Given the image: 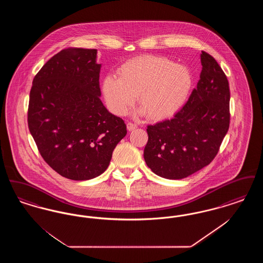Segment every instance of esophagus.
Here are the masks:
<instances>
[{"instance_id":"1","label":"esophagus","mask_w":263,"mask_h":263,"mask_svg":"<svg viewBox=\"0 0 263 263\" xmlns=\"http://www.w3.org/2000/svg\"><path fill=\"white\" fill-rule=\"evenodd\" d=\"M136 128H137L136 124L131 123V122H128V123H127V130H128V131H133V130H135Z\"/></svg>"}]
</instances>
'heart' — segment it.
Instances as JSON below:
<instances>
[{"instance_id": "1", "label": "heart", "mask_w": 263, "mask_h": 263, "mask_svg": "<svg viewBox=\"0 0 263 263\" xmlns=\"http://www.w3.org/2000/svg\"><path fill=\"white\" fill-rule=\"evenodd\" d=\"M193 76L186 66L155 55H143L123 63L118 78L107 75L101 90L109 109L124 115L137 97L141 113L151 120L174 116L186 102Z\"/></svg>"}]
</instances>
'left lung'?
Returning <instances> with one entry per match:
<instances>
[{"mask_svg":"<svg viewBox=\"0 0 263 263\" xmlns=\"http://www.w3.org/2000/svg\"><path fill=\"white\" fill-rule=\"evenodd\" d=\"M200 58V80L182 109L147 128L144 159L163 178L181 179L208 165L229 130L228 79L211 55L202 51Z\"/></svg>","mask_w":263,"mask_h":263,"instance_id":"1","label":"left lung"}]
</instances>
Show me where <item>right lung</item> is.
<instances>
[{"label": "right lung", "mask_w": 263, "mask_h": 263, "mask_svg": "<svg viewBox=\"0 0 263 263\" xmlns=\"http://www.w3.org/2000/svg\"><path fill=\"white\" fill-rule=\"evenodd\" d=\"M97 49L54 55L32 82L27 122L44 161L60 175L88 180L105 172L127 134L122 118L101 102Z\"/></svg>", "instance_id": "obj_1"}]
</instances>
